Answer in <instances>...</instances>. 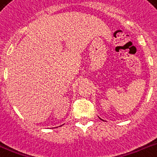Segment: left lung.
<instances>
[{
    "label": "left lung",
    "mask_w": 157,
    "mask_h": 157,
    "mask_svg": "<svg viewBox=\"0 0 157 157\" xmlns=\"http://www.w3.org/2000/svg\"><path fill=\"white\" fill-rule=\"evenodd\" d=\"M100 119H101V118H100ZM101 120H102V119H101ZM102 121H103V120H102Z\"/></svg>",
    "instance_id": "obj_1"
}]
</instances>
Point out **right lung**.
<instances>
[{
  "instance_id": "add662e5",
  "label": "right lung",
  "mask_w": 157,
  "mask_h": 157,
  "mask_svg": "<svg viewBox=\"0 0 157 157\" xmlns=\"http://www.w3.org/2000/svg\"><path fill=\"white\" fill-rule=\"evenodd\" d=\"M61 126H62V125H61ZM56 128H58V127H56Z\"/></svg>"
}]
</instances>
